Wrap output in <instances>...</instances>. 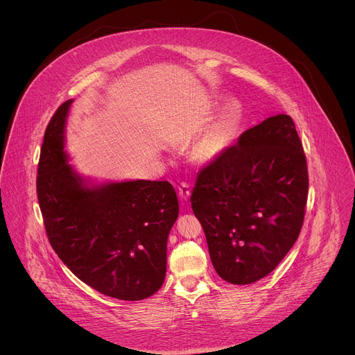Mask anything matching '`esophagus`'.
Wrapping results in <instances>:
<instances>
[{
    "instance_id": "34e87169",
    "label": "esophagus",
    "mask_w": 355,
    "mask_h": 355,
    "mask_svg": "<svg viewBox=\"0 0 355 355\" xmlns=\"http://www.w3.org/2000/svg\"><path fill=\"white\" fill-rule=\"evenodd\" d=\"M189 195H191V187L189 184L187 182H182L180 187H178V196L182 202H187L189 199Z\"/></svg>"
}]
</instances>
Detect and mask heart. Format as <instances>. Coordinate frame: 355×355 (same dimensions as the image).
I'll use <instances>...</instances> for the list:
<instances>
[{
	"label": "heart",
	"mask_w": 355,
	"mask_h": 355,
	"mask_svg": "<svg viewBox=\"0 0 355 355\" xmlns=\"http://www.w3.org/2000/svg\"><path fill=\"white\" fill-rule=\"evenodd\" d=\"M236 107L230 105L225 114L202 133L191 147V157L196 163H211L227 148L232 135Z\"/></svg>",
	"instance_id": "1"
}]
</instances>
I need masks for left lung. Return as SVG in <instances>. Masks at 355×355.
<instances>
[{
  "label": "left lung",
  "instance_id": "8db88e82",
  "mask_svg": "<svg viewBox=\"0 0 355 355\" xmlns=\"http://www.w3.org/2000/svg\"><path fill=\"white\" fill-rule=\"evenodd\" d=\"M308 187L306 157L284 114L241 133L198 174L191 207L222 279L247 285L275 270L300 233Z\"/></svg>",
  "mask_w": 355,
  "mask_h": 355
}]
</instances>
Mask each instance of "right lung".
I'll use <instances>...</instances> for the list:
<instances>
[{"label":"right lung","mask_w":355,"mask_h":355,"mask_svg":"<svg viewBox=\"0 0 355 355\" xmlns=\"http://www.w3.org/2000/svg\"><path fill=\"white\" fill-rule=\"evenodd\" d=\"M73 99L50 119L36 189L46 233L59 259L84 284L122 300H141L163 285L167 239L178 199L167 181L94 182L69 164L66 125Z\"/></svg>","instance_id":"obj_1"}]
</instances>
